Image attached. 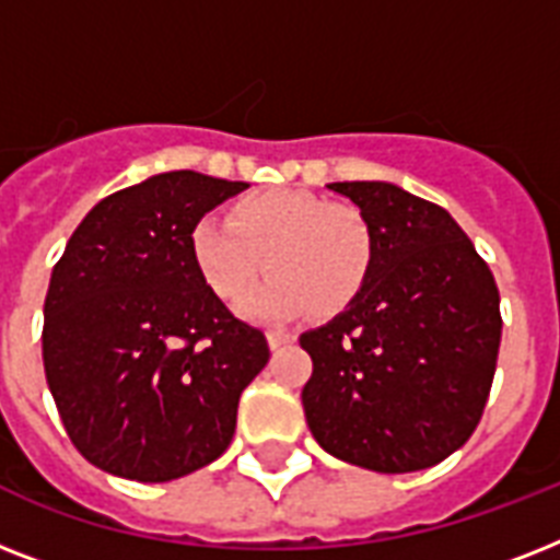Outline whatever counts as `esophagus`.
Returning a JSON list of instances; mask_svg holds the SVG:
<instances>
[{
  "mask_svg": "<svg viewBox=\"0 0 560 560\" xmlns=\"http://www.w3.org/2000/svg\"><path fill=\"white\" fill-rule=\"evenodd\" d=\"M296 337L290 331H279V328H272V331H267V342H270V349H281V346H288V342H293Z\"/></svg>",
  "mask_w": 560,
  "mask_h": 560,
  "instance_id": "obj_1",
  "label": "esophagus"
}]
</instances>
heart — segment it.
I'll return each mask as SVG.
<instances>
[{
	"label": "heart",
	"mask_w": 560,
	"mask_h": 560,
	"mask_svg": "<svg viewBox=\"0 0 560 560\" xmlns=\"http://www.w3.org/2000/svg\"><path fill=\"white\" fill-rule=\"evenodd\" d=\"M191 258L202 284L229 307L249 302L255 316H334L360 296L372 272L374 241L354 206L302 188H270L232 202L223 220L206 218L191 232Z\"/></svg>",
	"instance_id": "heart-1"
}]
</instances>
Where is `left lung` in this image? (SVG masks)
<instances>
[{"mask_svg": "<svg viewBox=\"0 0 560 560\" xmlns=\"http://www.w3.org/2000/svg\"><path fill=\"white\" fill-rule=\"evenodd\" d=\"M372 229L366 288L299 337L314 360L302 389L323 451L377 470H424L477 430L500 351L494 276L459 223L392 183H331Z\"/></svg>", "mask_w": 560, "mask_h": 560, "instance_id": "1", "label": "left lung"}]
</instances>
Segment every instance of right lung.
<instances>
[{
  "label": "right lung",
  "mask_w": 560,
  "mask_h": 560,
  "mask_svg": "<svg viewBox=\"0 0 560 560\" xmlns=\"http://www.w3.org/2000/svg\"><path fill=\"white\" fill-rule=\"evenodd\" d=\"M246 183L168 171L109 194L51 270L43 366L72 444L95 468L168 482L235 435L237 400L267 366L258 328L202 284L191 232Z\"/></svg>",
  "instance_id": "add662e5"
}]
</instances>
